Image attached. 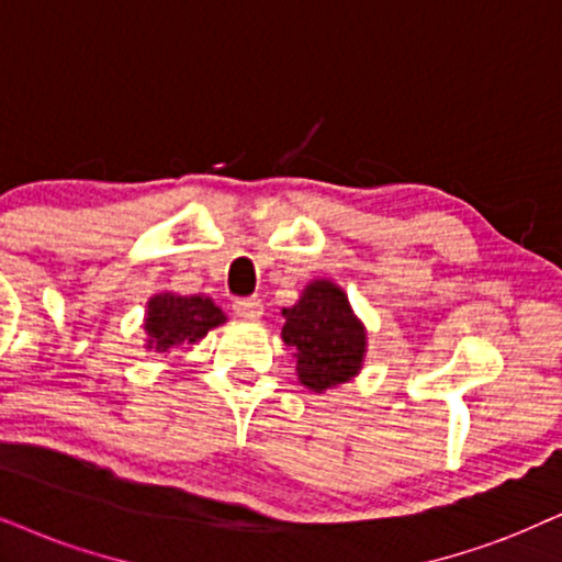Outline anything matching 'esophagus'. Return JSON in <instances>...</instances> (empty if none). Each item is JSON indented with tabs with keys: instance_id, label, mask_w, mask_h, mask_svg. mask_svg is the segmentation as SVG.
I'll return each instance as SVG.
<instances>
[{
	"instance_id": "esophagus-1",
	"label": "esophagus",
	"mask_w": 562,
	"mask_h": 562,
	"mask_svg": "<svg viewBox=\"0 0 562 562\" xmlns=\"http://www.w3.org/2000/svg\"><path fill=\"white\" fill-rule=\"evenodd\" d=\"M233 311H236V316L240 318H259L261 311H265V305H261L257 295L236 297V301H233Z\"/></svg>"
}]
</instances>
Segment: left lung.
Wrapping results in <instances>:
<instances>
[{
  "label": "left lung",
  "instance_id": "8db88e82",
  "mask_svg": "<svg viewBox=\"0 0 562 562\" xmlns=\"http://www.w3.org/2000/svg\"><path fill=\"white\" fill-rule=\"evenodd\" d=\"M282 339L297 358V379L311 392L350 381L363 366L366 329L352 316L342 290L318 280L293 308L282 311Z\"/></svg>",
  "mask_w": 562,
  "mask_h": 562
}]
</instances>
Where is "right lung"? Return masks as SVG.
<instances>
[{"mask_svg":"<svg viewBox=\"0 0 562 562\" xmlns=\"http://www.w3.org/2000/svg\"><path fill=\"white\" fill-rule=\"evenodd\" d=\"M223 322V311L204 295H155L147 303L145 329L150 334L147 347H155V352H168L176 347L194 345L212 326Z\"/></svg>","mask_w":562,"mask_h":562,"instance_id":"right-lung-1","label":"right lung"}]
</instances>
